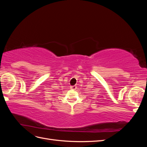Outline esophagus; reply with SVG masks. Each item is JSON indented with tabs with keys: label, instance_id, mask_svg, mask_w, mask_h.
<instances>
[{
	"label": "esophagus",
	"instance_id": "obj_1",
	"mask_svg": "<svg viewBox=\"0 0 147 147\" xmlns=\"http://www.w3.org/2000/svg\"><path fill=\"white\" fill-rule=\"evenodd\" d=\"M70 88L72 89V90H76L77 89V86H75V85H74V86H70Z\"/></svg>",
	"mask_w": 147,
	"mask_h": 147
}]
</instances>
